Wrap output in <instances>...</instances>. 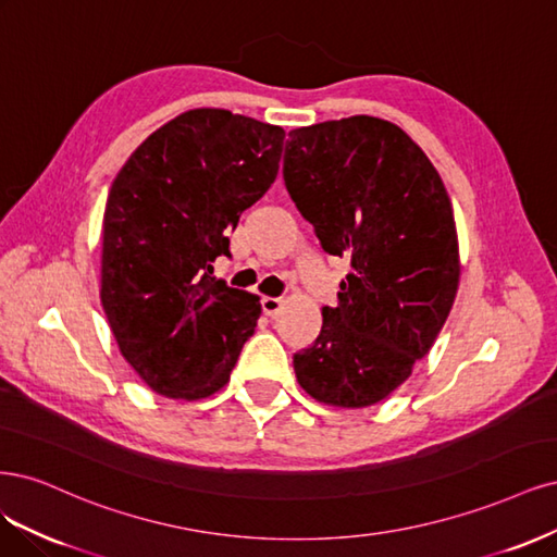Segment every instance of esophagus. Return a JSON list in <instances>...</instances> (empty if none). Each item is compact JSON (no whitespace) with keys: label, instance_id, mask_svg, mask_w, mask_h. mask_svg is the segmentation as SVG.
I'll use <instances>...</instances> for the list:
<instances>
[{"label":"esophagus","instance_id":"1","mask_svg":"<svg viewBox=\"0 0 557 557\" xmlns=\"http://www.w3.org/2000/svg\"><path fill=\"white\" fill-rule=\"evenodd\" d=\"M282 298H273V296H265L261 298V310L265 317H277L282 310Z\"/></svg>","mask_w":557,"mask_h":557}]
</instances>
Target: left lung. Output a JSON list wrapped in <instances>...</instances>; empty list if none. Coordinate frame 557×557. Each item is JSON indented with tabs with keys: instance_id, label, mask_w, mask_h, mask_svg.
<instances>
[{
	"instance_id": "left-lung-1",
	"label": "left lung",
	"mask_w": 557,
	"mask_h": 557,
	"mask_svg": "<svg viewBox=\"0 0 557 557\" xmlns=\"http://www.w3.org/2000/svg\"><path fill=\"white\" fill-rule=\"evenodd\" d=\"M282 175L321 249L354 268L314 343L294 354L298 384L326 405L380 403L433 347L456 298L442 177L400 127L370 115L289 132Z\"/></svg>"
}]
</instances>
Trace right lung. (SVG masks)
I'll use <instances>...</instances> for the list:
<instances>
[{"mask_svg": "<svg viewBox=\"0 0 557 557\" xmlns=\"http://www.w3.org/2000/svg\"><path fill=\"white\" fill-rule=\"evenodd\" d=\"M284 129L196 109L150 134L120 169L103 212L101 305L127 363L154 393L212 396L261 314L212 277L228 231L275 183Z\"/></svg>", "mask_w": 557, "mask_h": 557, "instance_id": "obj_1", "label": "right lung"}]
</instances>
